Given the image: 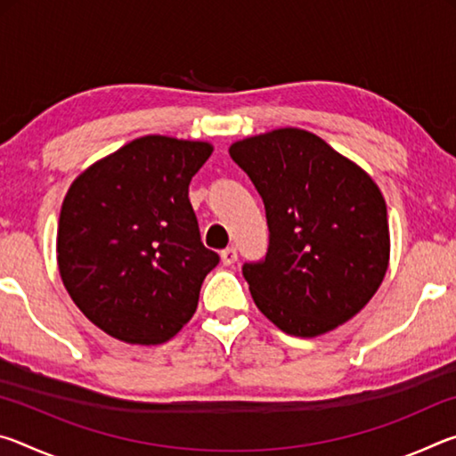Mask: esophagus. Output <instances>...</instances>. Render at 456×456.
Listing matches in <instances>:
<instances>
[{"label": "esophagus", "instance_id": "obj_1", "mask_svg": "<svg viewBox=\"0 0 456 456\" xmlns=\"http://www.w3.org/2000/svg\"><path fill=\"white\" fill-rule=\"evenodd\" d=\"M221 261H223V265H233L235 264V261H237V249H235L233 245L221 251Z\"/></svg>", "mask_w": 456, "mask_h": 456}]
</instances>
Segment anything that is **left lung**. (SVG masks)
<instances>
[{"label":"left lung","instance_id":"1","mask_svg":"<svg viewBox=\"0 0 456 456\" xmlns=\"http://www.w3.org/2000/svg\"><path fill=\"white\" fill-rule=\"evenodd\" d=\"M229 154L265 205L267 253L243 264L261 314L302 338L354 318L388 267V215L376 183L302 128L245 138Z\"/></svg>","mask_w":456,"mask_h":456}]
</instances>
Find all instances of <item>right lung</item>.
<instances>
[{
  "mask_svg": "<svg viewBox=\"0 0 456 456\" xmlns=\"http://www.w3.org/2000/svg\"><path fill=\"white\" fill-rule=\"evenodd\" d=\"M211 144L142 136L72 183L58 221V267L80 312L108 336L154 346L199 304L219 256L200 241L189 183Z\"/></svg>",
  "mask_w": 456,
  "mask_h": 456,
  "instance_id": "1",
  "label": "right lung"
}]
</instances>
